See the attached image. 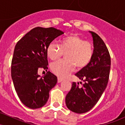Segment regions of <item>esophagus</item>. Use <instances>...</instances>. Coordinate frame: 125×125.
I'll use <instances>...</instances> for the list:
<instances>
[{"mask_svg": "<svg viewBox=\"0 0 125 125\" xmlns=\"http://www.w3.org/2000/svg\"><path fill=\"white\" fill-rule=\"evenodd\" d=\"M63 81V79L61 78V77H58V83H61Z\"/></svg>", "mask_w": 125, "mask_h": 125, "instance_id": "obj_1", "label": "esophagus"}]
</instances>
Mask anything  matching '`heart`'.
<instances>
[{
  "label": "heart",
  "instance_id": "1",
  "mask_svg": "<svg viewBox=\"0 0 125 125\" xmlns=\"http://www.w3.org/2000/svg\"><path fill=\"white\" fill-rule=\"evenodd\" d=\"M47 55L52 61L59 59L65 53V61H57L51 66L54 74L61 77H66L74 70L82 69L90 62L94 56V48L89 42L76 35L65 37L61 41L60 45L52 42L46 50Z\"/></svg>",
  "mask_w": 125,
  "mask_h": 125
}]
</instances>
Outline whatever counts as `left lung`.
I'll use <instances>...</instances> for the list:
<instances>
[{
    "mask_svg": "<svg viewBox=\"0 0 125 125\" xmlns=\"http://www.w3.org/2000/svg\"><path fill=\"white\" fill-rule=\"evenodd\" d=\"M89 33L93 38L94 56L89 63L75 74L84 83L80 87L79 82H73L65 99L67 108L80 114L89 111L97 104L107 86L110 69V56L105 43L96 33Z\"/></svg>",
    "mask_w": 125,
    "mask_h": 125,
    "instance_id": "left-lung-1",
    "label": "left lung"
}]
</instances>
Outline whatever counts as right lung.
I'll list each match as a JSON object with an SVG mask.
<instances>
[{
    "instance_id": "1",
    "label": "right lung",
    "mask_w": 125,
    "mask_h": 125,
    "mask_svg": "<svg viewBox=\"0 0 125 125\" xmlns=\"http://www.w3.org/2000/svg\"><path fill=\"white\" fill-rule=\"evenodd\" d=\"M63 33L54 28L36 27L16 44L11 76L16 92L26 106L31 109L43 106L49 97L50 90L57 83V77L51 72L41 77L38 71H47V48L54 39Z\"/></svg>"
}]
</instances>
